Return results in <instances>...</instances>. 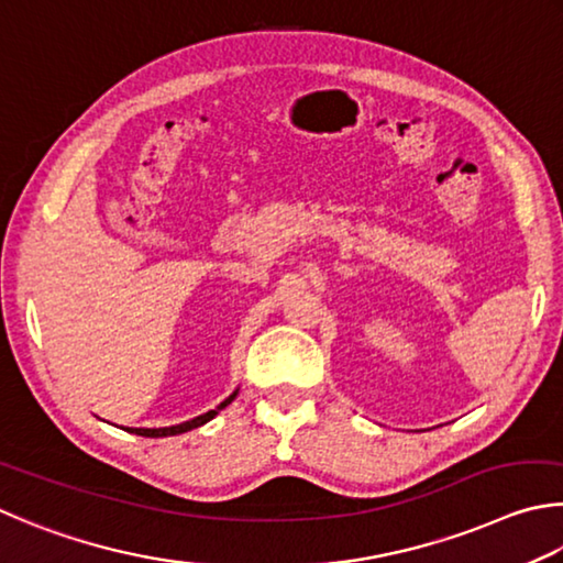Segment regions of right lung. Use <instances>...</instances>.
Returning a JSON list of instances; mask_svg holds the SVG:
<instances>
[{
	"label": "right lung",
	"instance_id": "obj_1",
	"mask_svg": "<svg viewBox=\"0 0 563 563\" xmlns=\"http://www.w3.org/2000/svg\"><path fill=\"white\" fill-rule=\"evenodd\" d=\"M236 398V390L232 393L230 398H224L220 406H217L214 410H207L205 416H197V418H192V420H187V422H180V426H170V428H125L128 432H135V435H143V438H167V435H180V432H187V430H192V428H200V426H205V422H210L217 412H220L222 408H227L230 406V402Z\"/></svg>",
	"mask_w": 563,
	"mask_h": 563
}]
</instances>
